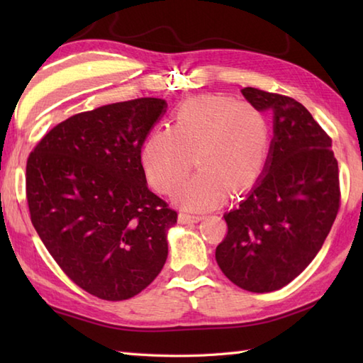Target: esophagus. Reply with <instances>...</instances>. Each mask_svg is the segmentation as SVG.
<instances>
[{"mask_svg":"<svg viewBox=\"0 0 363 363\" xmlns=\"http://www.w3.org/2000/svg\"><path fill=\"white\" fill-rule=\"evenodd\" d=\"M199 220H203V215H191V213H186V212L179 213L181 223H198Z\"/></svg>","mask_w":363,"mask_h":363,"instance_id":"1","label":"esophagus"}]
</instances>
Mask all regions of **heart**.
<instances>
[{
	"label": "heart",
	"mask_w": 363,
	"mask_h": 363,
	"mask_svg": "<svg viewBox=\"0 0 363 363\" xmlns=\"http://www.w3.org/2000/svg\"><path fill=\"white\" fill-rule=\"evenodd\" d=\"M269 152V126L256 106L223 95H199L176 107L169 128H156L142 150L150 186L172 195L190 169L199 172L177 194L191 211L220 204L251 189L262 176ZM196 159H193V156Z\"/></svg>",
	"instance_id": "heart-1"
}]
</instances>
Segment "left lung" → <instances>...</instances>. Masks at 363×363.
<instances>
[{"mask_svg":"<svg viewBox=\"0 0 363 363\" xmlns=\"http://www.w3.org/2000/svg\"><path fill=\"white\" fill-rule=\"evenodd\" d=\"M260 112H273L265 172L251 194L225 213L228 234L215 259L230 282L254 293L282 289L304 272L340 209L333 138L290 96L245 87Z\"/></svg>","mask_w":363,"mask_h":363,"instance_id":"obj_1","label":"left lung"}]
</instances>
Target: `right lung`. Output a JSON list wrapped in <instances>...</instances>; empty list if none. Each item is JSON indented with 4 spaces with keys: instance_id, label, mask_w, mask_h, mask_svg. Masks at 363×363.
<instances>
[{
    "instance_id": "1",
    "label": "right lung",
    "mask_w": 363,
    "mask_h": 363,
    "mask_svg": "<svg viewBox=\"0 0 363 363\" xmlns=\"http://www.w3.org/2000/svg\"><path fill=\"white\" fill-rule=\"evenodd\" d=\"M165 107L137 98L76 113L28 157L33 226L60 269L96 298L135 296L167 260L177 212L148 189L142 167V145Z\"/></svg>"
}]
</instances>
